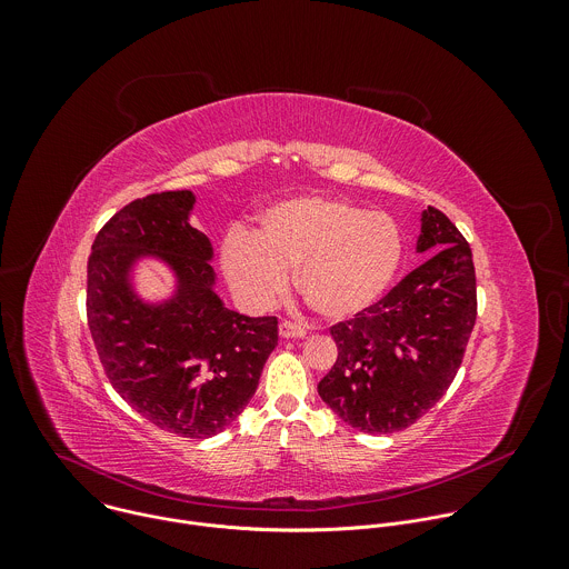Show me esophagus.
I'll use <instances>...</instances> for the list:
<instances>
[{
	"label": "esophagus",
	"mask_w": 569,
	"mask_h": 569,
	"mask_svg": "<svg viewBox=\"0 0 569 569\" xmlns=\"http://www.w3.org/2000/svg\"><path fill=\"white\" fill-rule=\"evenodd\" d=\"M279 336L281 338H306V329L299 327V323H292V321H281L279 323Z\"/></svg>",
	"instance_id": "obj_1"
}]
</instances>
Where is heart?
<instances>
[{
    "mask_svg": "<svg viewBox=\"0 0 569 569\" xmlns=\"http://www.w3.org/2000/svg\"><path fill=\"white\" fill-rule=\"evenodd\" d=\"M402 259V236L391 216L323 196L281 200L259 216L257 231L231 229L220 248L233 292L268 308L288 288V272L306 303L331 321L373 306Z\"/></svg>",
    "mask_w": 569,
    "mask_h": 569,
    "instance_id": "obj_1",
    "label": "heart"
}]
</instances>
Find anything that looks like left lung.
I'll list each match as a JSON object with an SVG mask.
<instances>
[{"mask_svg": "<svg viewBox=\"0 0 569 569\" xmlns=\"http://www.w3.org/2000/svg\"><path fill=\"white\" fill-rule=\"evenodd\" d=\"M417 252L431 257L365 312L331 327L338 360L317 391L360 432L391 435L435 408L475 327L472 252L435 207L423 211Z\"/></svg>", "mask_w": 569, "mask_h": 569, "instance_id": "obj_1", "label": "left lung"}]
</instances>
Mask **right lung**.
Segmentation results:
<instances>
[{
    "label": "right lung",
    "mask_w": 569,
    "mask_h": 569,
    "mask_svg": "<svg viewBox=\"0 0 569 569\" xmlns=\"http://www.w3.org/2000/svg\"><path fill=\"white\" fill-rule=\"evenodd\" d=\"M191 191L150 193L117 211L88 261V327L110 385L152 426L187 439L229 428L259 387L279 340L277 317H248L216 295L211 242L191 227ZM157 256L177 295L146 305L129 272Z\"/></svg>",
    "instance_id": "right-lung-1"
}]
</instances>
